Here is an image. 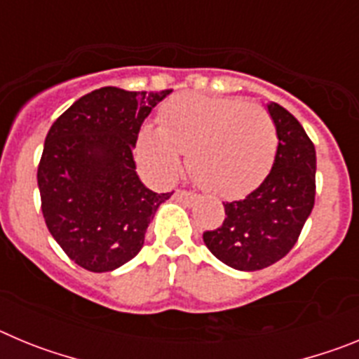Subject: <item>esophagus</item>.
<instances>
[{"label":"esophagus","mask_w":359,"mask_h":359,"mask_svg":"<svg viewBox=\"0 0 359 359\" xmlns=\"http://www.w3.org/2000/svg\"><path fill=\"white\" fill-rule=\"evenodd\" d=\"M174 198H176L177 201H182V203H185V205H189V207L198 201V196L192 194V192H185V190H176V192H174Z\"/></svg>","instance_id":"esophagus-1"}]
</instances>
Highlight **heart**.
Returning <instances> with one entry per match:
<instances>
[{"mask_svg": "<svg viewBox=\"0 0 359 359\" xmlns=\"http://www.w3.org/2000/svg\"><path fill=\"white\" fill-rule=\"evenodd\" d=\"M278 135L264 107L239 98L183 93L161 109V126H142L138 161L154 180L172 182L189 151V170L203 189L224 199L243 198L273 167Z\"/></svg>", "mask_w": 359, "mask_h": 359, "instance_id": "obj_1", "label": "heart"}]
</instances>
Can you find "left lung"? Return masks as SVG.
Returning a JSON list of instances; mask_svg holds the SVG:
<instances>
[{"mask_svg": "<svg viewBox=\"0 0 359 359\" xmlns=\"http://www.w3.org/2000/svg\"><path fill=\"white\" fill-rule=\"evenodd\" d=\"M266 109L278 135L273 167L252 194L224 205L221 228L203 233L212 255L239 271H259L286 257L315 205V145L290 111L275 102Z\"/></svg>", "mask_w": 359, "mask_h": 359, "instance_id": "1", "label": "left lung"}]
</instances>
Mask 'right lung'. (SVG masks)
I'll return each instance as SVG.
<instances>
[{
	"instance_id": "add662e5",
	"label": "right lung",
	"mask_w": 359,
	"mask_h": 359,
	"mask_svg": "<svg viewBox=\"0 0 359 359\" xmlns=\"http://www.w3.org/2000/svg\"><path fill=\"white\" fill-rule=\"evenodd\" d=\"M170 91L100 88L72 104L50 128L37 169L50 233L75 264L104 273L129 262L161 203L133 156L142 123Z\"/></svg>"
}]
</instances>
